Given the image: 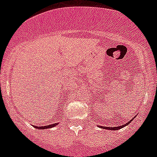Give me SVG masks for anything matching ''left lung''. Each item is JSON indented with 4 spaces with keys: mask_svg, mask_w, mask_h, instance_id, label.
I'll list each match as a JSON object with an SVG mask.
<instances>
[{
    "mask_svg": "<svg viewBox=\"0 0 157 157\" xmlns=\"http://www.w3.org/2000/svg\"><path fill=\"white\" fill-rule=\"evenodd\" d=\"M134 120V118H133L132 120H130V121L128 122V123H125L124 125H122V126H119V127H102V126H98V127H100V128H103V129H107V130H120V129L123 128V127H126V126H127L130 123H131V121Z\"/></svg>",
    "mask_w": 157,
    "mask_h": 157,
    "instance_id": "1",
    "label": "left lung"
}]
</instances>
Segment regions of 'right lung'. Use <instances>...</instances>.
I'll return each mask as SVG.
<instances>
[{
	"mask_svg": "<svg viewBox=\"0 0 157 157\" xmlns=\"http://www.w3.org/2000/svg\"><path fill=\"white\" fill-rule=\"evenodd\" d=\"M58 123H53V124H51V125H48V126H44V127H34L36 129H41V130H44V129H49V128H52V127H56Z\"/></svg>",
	"mask_w": 157,
	"mask_h": 157,
	"instance_id": "right-lung-1",
	"label": "right lung"
}]
</instances>
